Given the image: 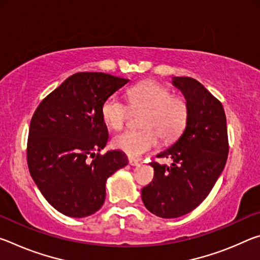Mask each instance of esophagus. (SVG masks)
<instances>
[{
  "label": "esophagus",
  "instance_id": "34e87169",
  "mask_svg": "<svg viewBox=\"0 0 260 260\" xmlns=\"http://www.w3.org/2000/svg\"><path fill=\"white\" fill-rule=\"evenodd\" d=\"M128 162H129V165H132V166L139 165V160L135 159V158H132V157L128 158Z\"/></svg>",
  "mask_w": 260,
  "mask_h": 260
}]
</instances>
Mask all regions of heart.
I'll use <instances>...</instances> for the list:
<instances>
[{
	"label": "heart",
	"mask_w": 260,
	"mask_h": 260,
	"mask_svg": "<svg viewBox=\"0 0 260 260\" xmlns=\"http://www.w3.org/2000/svg\"><path fill=\"white\" fill-rule=\"evenodd\" d=\"M126 104L119 96L111 95L101 108L103 121L111 129H121L129 120L131 111L141 112V129H128L116 135L113 147L131 157H139L156 148L157 139L169 144L186 129L190 116L188 100L173 95L169 87L156 81H143L127 90Z\"/></svg>",
	"instance_id": "obj_1"
}]
</instances>
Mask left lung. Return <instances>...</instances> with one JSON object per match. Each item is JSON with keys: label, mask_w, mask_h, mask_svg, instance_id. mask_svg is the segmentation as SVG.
<instances>
[{"label": "left lung", "mask_w": 260, "mask_h": 260, "mask_svg": "<svg viewBox=\"0 0 260 260\" xmlns=\"http://www.w3.org/2000/svg\"><path fill=\"white\" fill-rule=\"evenodd\" d=\"M190 107L186 129L172 147L158 153L169 158L170 166L151 161L152 181L142 188V201L160 218H178L203 202L226 165L228 134L221 102L195 79L173 78Z\"/></svg>", "instance_id": "obj_1"}]
</instances>
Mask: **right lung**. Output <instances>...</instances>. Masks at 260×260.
Returning a JSON list of instances; mask_svg holds the SVG:
<instances>
[{
  "label": "right lung",
  "instance_id": "add662e5",
  "mask_svg": "<svg viewBox=\"0 0 260 260\" xmlns=\"http://www.w3.org/2000/svg\"><path fill=\"white\" fill-rule=\"evenodd\" d=\"M128 81L102 72H79L35 110L26 150L28 170L60 213L83 218L99 211L107 179L128 162L121 151L100 153L109 139L101 108Z\"/></svg>",
  "mask_w": 260,
  "mask_h": 260
}]
</instances>
